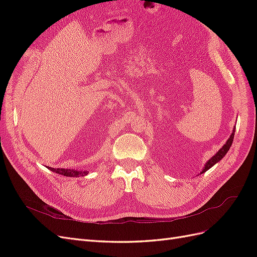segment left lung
<instances>
[{
    "instance_id": "left-lung-1",
    "label": "left lung",
    "mask_w": 257,
    "mask_h": 257,
    "mask_svg": "<svg viewBox=\"0 0 257 257\" xmlns=\"http://www.w3.org/2000/svg\"><path fill=\"white\" fill-rule=\"evenodd\" d=\"M235 131H236V127H234V130H232V132H231V135L229 136V138L227 139V142L224 144V146L221 148V149L217 151L212 158H210V160H208L207 161V163L206 164L204 165V168H203V170H201L200 172V175L201 174H204V173H206L208 169H210L211 168L213 165H215L216 163H219L225 155H226V153L228 152V150H229V148H230V146H231V144H232V141H234V136H235Z\"/></svg>"
}]
</instances>
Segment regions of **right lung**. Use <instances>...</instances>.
Listing matches in <instances>:
<instances>
[{"label":"right lung","mask_w":257,"mask_h":257,"mask_svg":"<svg viewBox=\"0 0 257 257\" xmlns=\"http://www.w3.org/2000/svg\"><path fill=\"white\" fill-rule=\"evenodd\" d=\"M48 169H50L51 172L65 176V177H83L87 175L89 172L87 170H77V169H65V168H52V167H48Z\"/></svg>","instance_id":"right-lung-1"}]
</instances>
